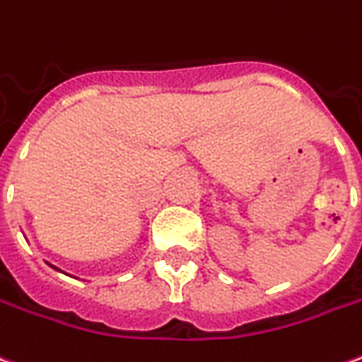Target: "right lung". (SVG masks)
<instances>
[{"mask_svg": "<svg viewBox=\"0 0 362 362\" xmlns=\"http://www.w3.org/2000/svg\"><path fill=\"white\" fill-rule=\"evenodd\" d=\"M49 267H52V269H54V270H58V272H60V269H57V267H54V264H50V262H49Z\"/></svg>", "mask_w": 362, "mask_h": 362, "instance_id": "right-lung-1", "label": "right lung"}]
</instances>
